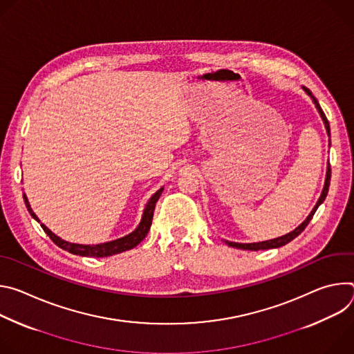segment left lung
<instances>
[{
    "mask_svg": "<svg viewBox=\"0 0 354 354\" xmlns=\"http://www.w3.org/2000/svg\"><path fill=\"white\" fill-rule=\"evenodd\" d=\"M304 91L311 96L313 102L315 104V106H317V109H318V112H319V116H321V118H322V120H324V124H325L326 133H328V136L330 137V127H329V122H328V119H326V116H325L324 111L321 109V106H319V104H318L317 97H315V96L311 93V91H308L307 88H304ZM329 142H330V140H329ZM329 185H330V164H328V168H326V179H325L324 190H322V193H321V197H319V198H318V201H317L315 207L313 209V212L310 213V216H308L304 221H302V223H301L295 230H292L291 232H288V234H286V235H283V236H279V238H274V239H269V241H262V242H254V243H239V242H230V241H225V243H227L228 246L238 248V249H245V250L272 249V248H280V246H283V245L288 243L290 241H292L295 236H298L302 231H304V230H306V227L310 224V221L313 220V217H314V214H315L317 209L324 203V200H325V197H326V194H328V190H329Z\"/></svg>",
    "mask_w": 354,
    "mask_h": 354,
    "instance_id": "1",
    "label": "left lung"
}]
</instances>
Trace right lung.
Here are the masks:
<instances>
[{
  "label": "right lung",
  "mask_w": 354,
  "mask_h": 354,
  "mask_svg": "<svg viewBox=\"0 0 354 354\" xmlns=\"http://www.w3.org/2000/svg\"><path fill=\"white\" fill-rule=\"evenodd\" d=\"M164 187H161L160 190H157L153 196H151V198L148 200V203L145 205V209L142 212V217H141V221L138 224V227L130 232L129 235L126 236H122L119 239H115V241H111V242H104V243H97V245H82V243H71V242H67L64 239H62L60 236H57L56 234H53L52 231H50L44 224H40L43 231L50 236V239H52L59 248L70 252V254L73 255H80V257H93V258H105V257H112V255H116V254H120V252H124V250H129V249H133L134 246H137L148 234L149 231V227H151V223H153V216H154V209H156V203L158 201L161 193H162ZM24 201H25V206L28 209V212L30 213V216L37 221L40 223V220L37 218V216L33 213L29 201H28V197L26 194L24 193Z\"/></svg>",
  "instance_id": "add662e5"
}]
</instances>
